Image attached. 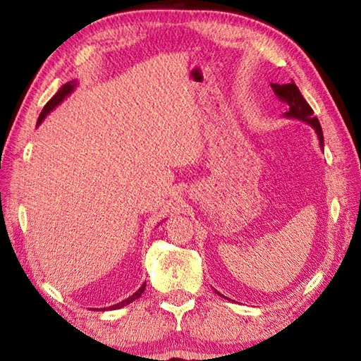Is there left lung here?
I'll return each instance as SVG.
<instances>
[{
  "label": "left lung",
  "mask_w": 361,
  "mask_h": 361,
  "mask_svg": "<svg viewBox=\"0 0 361 361\" xmlns=\"http://www.w3.org/2000/svg\"><path fill=\"white\" fill-rule=\"evenodd\" d=\"M272 87H274V92H276V95L279 97V100L283 102L285 105L288 106V111L285 113L286 118L302 121L305 124L312 127L317 133V137H319L320 148H323V132H322L320 122L317 119V116H314V109L310 108L309 103L304 100V97L301 95V92H299L296 84L291 81L290 84H282V85L272 84ZM218 295L223 296L221 293H218Z\"/></svg>",
  "instance_id": "left-lung-1"
}]
</instances>
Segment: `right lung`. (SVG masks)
<instances>
[{
	"label": "right lung",
	"mask_w": 361,
	"mask_h": 361,
	"mask_svg": "<svg viewBox=\"0 0 361 361\" xmlns=\"http://www.w3.org/2000/svg\"><path fill=\"white\" fill-rule=\"evenodd\" d=\"M75 87H76V81H70V82H66V84H63L62 87L59 89V92L52 97L51 100L47 102V105L42 108V111H41V114H39V118H38V124L36 126H39L42 121L46 119V116L52 111L54 108H56L57 105H60V103H62L66 97H68L73 90H75ZM145 288H146V282L140 286V288L133 293L132 296H129L127 299H124V301H121V302H118V304H113V305H109V307H103V309H97V310H114V309H121V307H124V305H127V304H130V302H133L135 301V299H138L140 296H142V293L145 291Z\"/></svg>",
	"instance_id": "right-lung-1"
}]
</instances>
